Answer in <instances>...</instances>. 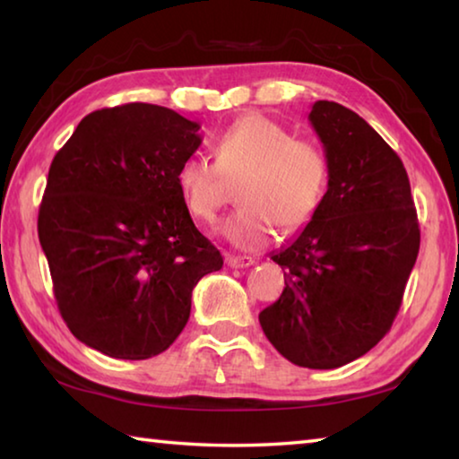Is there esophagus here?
<instances>
[{
    "instance_id": "34e87169",
    "label": "esophagus",
    "mask_w": 459,
    "mask_h": 459,
    "mask_svg": "<svg viewBox=\"0 0 459 459\" xmlns=\"http://www.w3.org/2000/svg\"><path fill=\"white\" fill-rule=\"evenodd\" d=\"M255 263L253 257H247V255H227V265L232 269H243L251 267Z\"/></svg>"
}]
</instances>
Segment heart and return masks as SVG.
Masks as SVG:
<instances>
[{
    "instance_id": "heart-1",
    "label": "heart",
    "mask_w": 459,
    "mask_h": 459,
    "mask_svg": "<svg viewBox=\"0 0 459 459\" xmlns=\"http://www.w3.org/2000/svg\"><path fill=\"white\" fill-rule=\"evenodd\" d=\"M240 178V206L221 232L245 251L265 247L275 224L295 230L314 219L328 188V160L320 147L295 139L265 115H247L214 142V161L188 155L176 172L178 190L194 219L212 222Z\"/></svg>"
}]
</instances>
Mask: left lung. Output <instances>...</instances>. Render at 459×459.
I'll list each match as a JSON object with an SVG mask.
<instances>
[{
  "mask_svg": "<svg viewBox=\"0 0 459 459\" xmlns=\"http://www.w3.org/2000/svg\"><path fill=\"white\" fill-rule=\"evenodd\" d=\"M307 119L328 160V190L298 238L271 253L285 287L259 322L287 360L328 370L391 330L421 235L405 166L385 139L333 100H316Z\"/></svg>",
  "mask_w": 459,
  "mask_h": 459,
  "instance_id": "obj_1",
  "label": "left lung"
}]
</instances>
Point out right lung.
<instances>
[{"label":"right lung","mask_w":459,"mask_h":459,"mask_svg":"<svg viewBox=\"0 0 459 459\" xmlns=\"http://www.w3.org/2000/svg\"><path fill=\"white\" fill-rule=\"evenodd\" d=\"M198 129L160 105L100 108L52 160L38 238L54 298L68 330L111 359L168 351L188 322L194 287L222 269L176 184L202 143Z\"/></svg>","instance_id":"right-lung-1"}]
</instances>
